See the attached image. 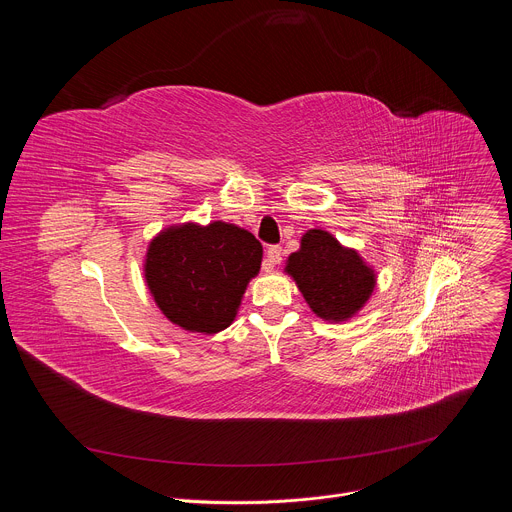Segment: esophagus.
Returning a JSON list of instances; mask_svg holds the SVG:
<instances>
[{
    "instance_id": "34e87169",
    "label": "esophagus",
    "mask_w": 512,
    "mask_h": 512,
    "mask_svg": "<svg viewBox=\"0 0 512 512\" xmlns=\"http://www.w3.org/2000/svg\"><path fill=\"white\" fill-rule=\"evenodd\" d=\"M281 255H283V249H281L279 245H271V247L267 249V263H265V269H267V271L273 269V267L281 261Z\"/></svg>"
}]
</instances>
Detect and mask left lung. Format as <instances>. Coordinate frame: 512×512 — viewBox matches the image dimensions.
Here are the masks:
<instances>
[{
	"mask_svg": "<svg viewBox=\"0 0 512 512\" xmlns=\"http://www.w3.org/2000/svg\"><path fill=\"white\" fill-rule=\"evenodd\" d=\"M285 273L294 277L312 312L328 322L350 320L377 285L375 269L322 229L302 237L300 251L287 257Z\"/></svg>",
	"mask_w": 512,
	"mask_h": 512,
	"instance_id": "left-lung-1",
	"label": "left lung"
}]
</instances>
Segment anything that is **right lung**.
<instances>
[{
    "instance_id": "1",
    "label": "right lung",
    "mask_w": 512,
    "mask_h": 512,
    "mask_svg": "<svg viewBox=\"0 0 512 512\" xmlns=\"http://www.w3.org/2000/svg\"><path fill=\"white\" fill-rule=\"evenodd\" d=\"M261 259V243L237 225L184 223L152 239L143 273L154 302L172 324L216 334L233 324Z\"/></svg>"
}]
</instances>
